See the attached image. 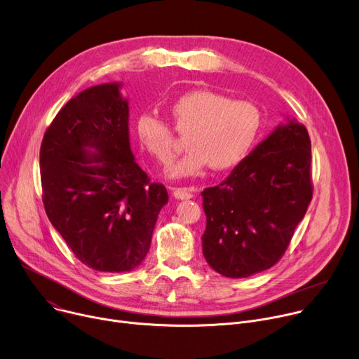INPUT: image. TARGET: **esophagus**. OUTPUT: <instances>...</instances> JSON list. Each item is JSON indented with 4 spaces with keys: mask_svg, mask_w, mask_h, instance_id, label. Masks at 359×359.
<instances>
[{
    "mask_svg": "<svg viewBox=\"0 0 359 359\" xmlns=\"http://www.w3.org/2000/svg\"><path fill=\"white\" fill-rule=\"evenodd\" d=\"M173 190V196L180 201H187L194 198V189H187V187H172Z\"/></svg>",
    "mask_w": 359,
    "mask_h": 359,
    "instance_id": "obj_1",
    "label": "esophagus"
}]
</instances>
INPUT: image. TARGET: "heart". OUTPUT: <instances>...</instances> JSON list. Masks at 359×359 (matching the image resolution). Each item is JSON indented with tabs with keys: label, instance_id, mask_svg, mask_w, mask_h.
<instances>
[{
	"label": "heart",
	"instance_id": "heart-1",
	"mask_svg": "<svg viewBox=\"0 0 359 359\" xmlns=\"http://www.w3.org/2000/svg\"><path fill=\"white\" fill-rule=\"evenodd\" d=\"M170 115L179 134H189L186 156L167 172L170 177H194L210 165L224 172L240 164L251 151L261 130V112L248 101L198 89L173 101ZM141 147L156 161L169 165L177 151L170 126L161 118L142 114L135 124Z\"/></svg>",
	"mask_w": 359,
	"mask_h": 359
}]
</instances>
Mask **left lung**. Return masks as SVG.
<instances>
[{
	"label": "left lung",
	"mask_w": 359,
	"mask_h": 359,
	"mask_svg": "<svg viewBox=\"0 0 359 359\" xmlns=\"http://www.w3.org/2000/svg\"><path fill=\"white\" fill-rule=\"evenodd\" d=\"M310 138L285 118L221 184L202 192L208 264L229 278H245L281 258L312 201Z\"/></svg>",
	"instance_id": "left-lung-1"
}]
</instances>
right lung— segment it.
I'll return each mask as SVG.
<instances>
[{"label": "right lung", "instance_id": "add662e5", "mask_svg": "<svg viewBox=\"0 0 359 359\" xmlns=\"http://www.w3.org/2000/svg\"><path fill=\"white\" fill-rule=\"evenodd\" d=\"M121 82L90 86L72 98L40 147L47 218L85 266L124 273L146 258L169 201L135 163L128 100Z\"/></svg>", "mask_w": 359, "mask_h": 359}]
</instances>
